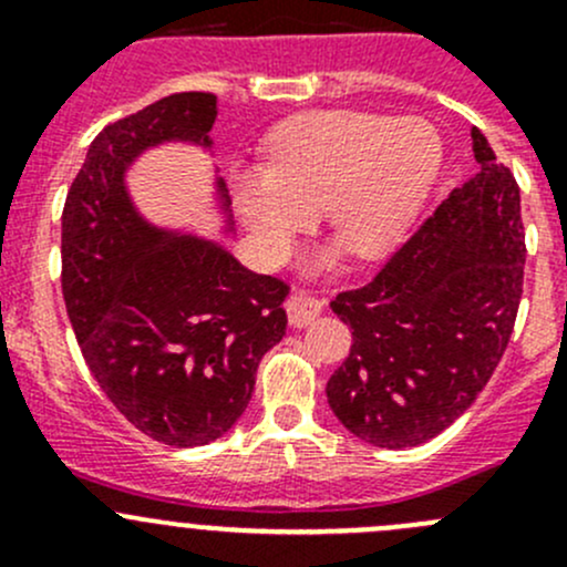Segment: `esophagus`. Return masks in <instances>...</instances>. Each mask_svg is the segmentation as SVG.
Wrapping results in <instances>:
<instances>
[{"mask_svg":"<svg viewBox=\"0 0 567 567\" xmlns=\"http://www.w3.org/2000/svg\"><path fill=\"white\" fill-rule=\"evenodd\" d=\"M285 310H288V323L293 329H305V326H310L323 312V301L310 299V296H293L285 305Z\"/></svg>","mask_w":567,"mask_h":567,"instance_id":"1","label":"esophagus"}]
</instances>
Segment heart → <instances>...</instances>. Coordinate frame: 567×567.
<instances>
[{"instance_id":"1","label":"heart","mask_w":567,"mask_h":567,"mask_svg":"<svg viewBox=\"0 0 567 567\" xmlns=\"http://www.w3.org/2000/svg\"><path fill=\"white\" fill-rule=\"evenodd\" d=\"M442 169L439 131L422 117L316 109L285 120L260 173L236 175L238 216L268 262H282L312 214L359 262L390 257L409 236Z\"/></svg>"}]
</instances>
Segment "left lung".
Masks as SVG:
<instances>
[{"instance_id":"left-lung-1","label":"left lung","mask_w":567,"mask_h":567,"mask_svg":"<svg viewBox=\"0 0 567 567\" xmlns=\"http://www.w3.org/2000/svg\"><path fill=\"white\" fill-rule=\"evenodd\" d=\"M472 151L480 173L450 192L373 282L331 301L353 346L326 398L373 447L439 436L477 400L511 342L527 257L522 194L480 128Z\"/></svg>"}]
</instances>
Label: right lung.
Returning <instances> with one entry per match:
<instances>
[{"label":"right lung","instance_id":"add662e5","mask_svg":"<svg viewBox=\"0 0 567 567\" xmlns=\"http://www.w3.org/2000/svg\"><path fill=\"white\" fill-rule=\"evenodd\" d=\"M214 120L216 95L177 93L106 125L62 210V296L84 362L114 409L169 447H203L236 425L288 326V285L225 244L147 221L125 183L153 147L210 151ZM216 203L233 236L221 177Z\"/></svg>","mask_w":567,"mask_h":567}]
</instances>
